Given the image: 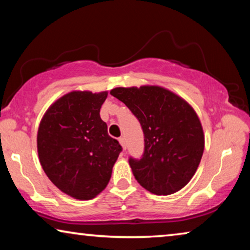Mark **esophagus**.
Returning <instances> with one entry per match:
<instances>
[{
	"mask_svg": "<svg viewBox=\"0 0 250 250\" xmlns=\"http://www.w3.org/2000/svg\"><path fill=\"white\" fill-rule=\"evenodd\" d=\"M119 142H120V145L122 146V148H124V150H125L126 149V145H125V138H119Z\"/></svg>",
	"mask_w": 250,
	"mask_h": 250,
	"instance_id": "obj_1",
	"label": "esophagus"
}]
</instances>
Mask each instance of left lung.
<instances>
[{
	"instance_id": "left-lung-1",
	"label": "left lung",
	"mask_w": 250,
	"mask_h": 250,
	"mask_svg": "<svg viewBox=\"0 0 250 250\" xmlns=\"http://www.w3.org/2000/svg\"><path fill=\"white\" fill-rule=\"evenodd\" d=\"M110 94L131 110L145 134V152L130 158L136 180L151 193L167 196L185 187L197 171L205 136L187 101L159 85L114 88Z\"/></svg>"
}]
</instances>
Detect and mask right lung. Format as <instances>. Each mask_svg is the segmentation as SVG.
Returning <instances> with one entry per match:
<instances>
[{
    "mask_svg": "<svg viewBox=\"0 0 250 250\" xmlns=\"http://www.w3.org/2000/svg\"><path fill=\"white\" fill-rule=\"evenodd\" d=\"M106 97V91H72L51 104L40 122V164L53 185L75 199L90 200L104 190L122 150L100 118Z\"/></svg>",
    "mask_w": 250,
    "mask_h": 250,
    "instance_id": "right-lung-1",
    "label": "right lung"
}]
</instances>
